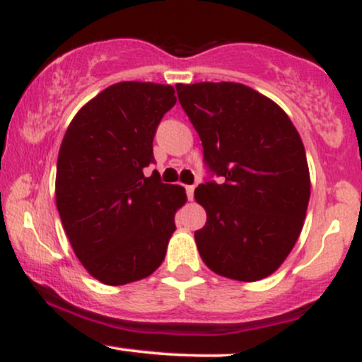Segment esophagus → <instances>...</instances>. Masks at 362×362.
<instances>
[{
  "label": "esophagus",
  "instance_id": "1",
  "mask_svg": "<svg viewBox=\"0 0 362 362\" xmlns=\"http://www.w3.org/2000/svg\"><path fill=\"white\" fill-rule=\"evenodd\" d=\"M194 189H195L194 185H187V187H185L187 197H189V201H192V199H194Z\"/></svg>",
  "mask_w": 362,
  "mask_h": 362
}]
</instances>
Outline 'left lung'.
<instances>
[{"instance_id":"1","label":"left lung","mask_w":362,"mask_h":362,"mask_svg":"<svg viewBox=\"0 0 362 362\" xmlns=\"http://www.w3.org/2000/svg\"><path fill=\"white\" fill-rule=\"evenodd\" d=\"M204 160L221 184L194 197L207 221L195 231L201 259L218 276L255 282L271 276L300 238L310 201L305 146L284 110L242 83L175 85Z\"/></svg>"}]
</instances>
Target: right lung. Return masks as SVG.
<instances>
[{"label": "right lung", "mask_w": 362, "mask_h": 362, "mask_svg": "<svg viewBox=\"0 0 362 362\" xmlns=\"http://www.w3.org/2000/svg\"><path fill=\"white\" fill-rule=\"evenodd\" d=\"M175 102L170 85L115 83L78 110L62 138L57 211L78 260L103 284L144 279L165 259L187 194L143 170L155 161L156 127Z\"/></svg>", "instance_id": "right-lung-1"}]
</instances>
